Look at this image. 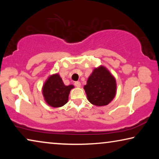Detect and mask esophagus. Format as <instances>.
I'll return each instance as SVG.
<instances>
[{"label":"esophagus","mask_w":159,"mask_h":159,"mask_svg":"<svg viewBox=\"0 0 159 159\" xmlns=\"http://www.w3.org/2000/svg\"><path fill=\"white\" fill-rule=\"evenodd\" d=\"M75 85L77 87V88H80V87L81 86V83H80V82H75Z\"/></svg>","instance_id":"obj_1"}]
</instances>
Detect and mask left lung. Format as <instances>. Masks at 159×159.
<instances>
[{
	"instance_id": "obj_1",
	"label": "left lung",
	"mask_w": 159,
	"mask_h": 159,
	"mask_svg": "<svg viewBox=\"0 0 159 159\" xmlns=\"http://www.w3.org/2000/svg\"><path fill=\"white\" fill-rule=\"evenodd\" d=\"M88 101L93 105H108L116 95V80L104 66L95 69L84 87Z\"/></svg>"
}]
</instances>
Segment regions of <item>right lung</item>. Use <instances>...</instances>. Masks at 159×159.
Returning <instances> with one entry per match:
<instances>
[{
    "instance_id": "obj_1",
    "label": "right lung",
    "mask_w": 159,
    "mask_h": 159,
    "mask_svg": "<svg viewBox=\"0 0 159 159\" xmlns=\"http://www.w3.org/2000/svg\"><path fill=\"white\" fill-rule=\"evenodd\" d=\"M73 88V85H65L60 76L56 74L51 76L45 82L43 94L49 106L54 108L61 107L67 103L69 94Z\"/></svg>"
}]
</instances>
